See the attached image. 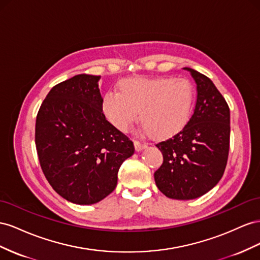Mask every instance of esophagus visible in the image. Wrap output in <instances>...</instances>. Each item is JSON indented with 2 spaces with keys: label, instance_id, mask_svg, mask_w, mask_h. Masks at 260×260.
I'll use <instances>...</instances> for the list:
<instances>
[{
  "label": "esophagus",
  "instance_id": "esophagus-1",
  "mask_svg": "<svg viewBox=\"0 0 260 260\" xmlns=\"http://www.w3.org/2000/svg\"><path fill=\"white\" fill-rule=\"evenodd\" d=\"M134 145H135V149H136V151H142L143 149H145V148L147 147V145H146V144H144V143H140V142H138V140H135V142H134Z\"/></svg>",
  "mask_w": 260,
  "mask_h": 260
}]
</instances>
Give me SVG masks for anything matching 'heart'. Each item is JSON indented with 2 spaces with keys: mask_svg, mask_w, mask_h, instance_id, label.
I'll list each match as a JSON object with an SVG mask.
<instances>
[{
  "mask_svg": "<svg viewBox=\"0 0 260 260\" xmlns=\"http://www.w3.org/2000/svg\"><path fill=\"white\" fill-rule=\"evenodd\" d=\"M120 92L107 91L101 109L107 120L122 132L136 121L155 138L170 137L187 124L195 105L194 87L173 76L131 77L118 83Z\"/></svg>",
  "mask_w": 260,
  "mask_h": 260,
  "instance_id": "heart-1",
  "label": "heart"
}]
</instances>
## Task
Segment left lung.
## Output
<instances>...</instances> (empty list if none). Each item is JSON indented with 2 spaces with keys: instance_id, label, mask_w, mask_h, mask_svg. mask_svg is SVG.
Returning a JSON list of instances; mask_svg holds the SVG:
<instances>
[{
  "instance_id": "1",
  "label": "left lung",
  "mask_w": 260,
  "mask_h": 260,
  "mask_svg": "<svg viewBox=\"0 0 260 260\" xmlns=\"http://www.w3.org/2000/svg\"><path fill=\"white\" fill-rule=\"evenodd\" d=\"M184 70L197 85L195 110L181 132L157 144L163 163L154 172V181L167 197L189 200L212 189L224 173L230 109L210 78L189 68Z\"/></svg>"
}]
</instances>
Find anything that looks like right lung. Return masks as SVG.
<instances>
[{
    "label": "right lung",
    "mask_w": 260,
    "mask_h": 260,
    "mask_svg": "<svg viewBox=\"0 0 260 260\" xmlns=\"http://www.w3.org/2000/svg\"><path fill=\"white\" fill-rule=\"evenodd\" d=\"M100 76L79 74L51 89L36 120V147L44 176L76 205L99 203L117 184L134 145L102 112Z\"/></svg>",
    "instance_id": "obj_1"
}]
</instances>
